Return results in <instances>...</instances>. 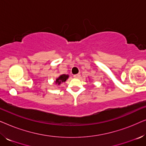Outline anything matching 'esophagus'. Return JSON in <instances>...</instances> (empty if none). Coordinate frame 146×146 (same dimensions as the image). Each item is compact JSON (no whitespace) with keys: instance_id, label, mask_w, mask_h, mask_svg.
<instances>
[{"instance_id":"esophagus-1","label":"esophagus","mask_w":146,"mask_h":146,"mask_svg":"<svg viewBox=\"0 0 146 146\" xmlns=\"http://www.w3.org/2000/svg\"><path fill=\"white\" fill-rule=\"evenodd\" d=\"M80 74H75L73 76V77L74 78H79L80 77Z\"/></svg>"}]
</instances>
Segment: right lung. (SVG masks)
I'll use <instances>...</instances> for the list:
<instances>
[{
  "mask_svg": "<svg viewBox=\"0 0 146 146\" xmlns=\"http://www.w3.org/2000/svg\"><path fill=\"white\" fill-rule=\"evenodd\" d=\"M69 76L67 75V74H62L56 80L55 82L56 84H58L60 85L61 83L64 82H65L66 80L68 78Z\"/></svg>",
  "mask_w": 146,
  "mask_h": 146,
  "instance_id": "right-lung-1",
  "label": "right lung"
}]
</instances>
